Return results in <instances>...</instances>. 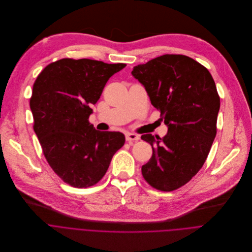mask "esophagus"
<instances>
[{
    "mask_svg": "<svg viewBox=\"0 0 252 252\" xmlns=\"http://www.w3.org/2000/svg\"><path fill=\"white\" fill-rule=\"evenodd\" d=\"M140 139V137L134 133H128L126 134V141L129 143H133L135 141H138Z\"/></svg>",
    "mask_w": 252,
    "mask_h": 252,
    "instance_id": "34e87169",
    "label": "esophagus"
}]
</instances>
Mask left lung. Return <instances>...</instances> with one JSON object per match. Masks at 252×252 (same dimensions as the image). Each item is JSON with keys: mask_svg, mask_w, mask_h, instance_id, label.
<instances>
[{"mask_svg": "<svg viewBox=\"0 0 252 252\" xmlns=\"http://www.w3.org/2000/svg\"><path fill=\"white\" fill-rule=\"evenodd\" d=\"M131 73L168 126L164 138L141 136L153 149L142 175L157 189H177L203 167L217 135L220 102L216 83L205 66L182 55L158 57Z\"/></svg>", "mask_w": 252, "mask_h": 252, "instance_id": "1", "label": "left lung"}]
</instances>
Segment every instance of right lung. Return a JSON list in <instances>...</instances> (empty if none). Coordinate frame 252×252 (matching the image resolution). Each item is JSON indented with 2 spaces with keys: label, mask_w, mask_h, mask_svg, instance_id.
Returning a JSON list of instances; mask_svg holds the SVG:
<instances>
[{
  "label": "right lung",
  "mask_w": 252,
  "mask_h": 252,
  "mask_svg": "<svg viewBox=\"0 0 252 252\" xmlns=\"http://www.w3.org/2000/svg\"><path fill=\"white\" fill-rule=\"evenodd\" d=\"M126 66L93 60L63 59L48 64L32 87L33 130L55 173L74 188L103 178L124 145L120 132L98 131L88 118L108 79Z\"/></svg>",
  "instance_id": "obj_1"
}]
</instances>
